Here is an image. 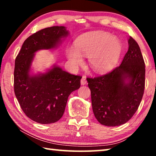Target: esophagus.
<instances>
[{
  "label": "esophagus",
  "mask_w": 156,
  "mask_h": 156,
  "mask_svg": "<svg viewBox=\"0 0 156 156\" xmlns=\"http://www.w3.org/2000/svg\"><path fill=\"white\" fill-rule=\"evenodd\" d=\"M87 84V80H86V76H83L82 79H81V84L82 85H84Z\"/></svg>",
  "instance_id": "34e87169"
}]
</instances>
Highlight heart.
I'll list each match as a JSON object with an SVG mask.
<instances>
[{"mask_svg": "<svg viewBox=\"0 0 156 156\" xmlns=\"http://www.w3.org/2000/svg\"><path fill=\"white\" fill-rule=\"evenodd\" d=\"M71 47L67 56L74 65L83 62L82 55L89 57V65L95 72H101L112 67L120 57L122 45L116 37L108 33H97L85 36Z\"/></svg>", "mask_w": 156, "mask_h": 156, "instance_id": "obj_1", "label": "heart"}]
</instances>
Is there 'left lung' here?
Masks as SVG:
<instances>
[{
  "instance_id": "8db88e82",
  "label": "left lung",
  "mask_w": 156,
  "mask_h": 156,
  "mask_svg": "<svg viewBox=\"0 0 156 156\" xmlns=\"http://www.w3.org/2000/svg\"><path fill=\"white\" fill-rule=\"evenodd\" d=\"M145 74L140 49L130 37L129 50L120 65L101 76L87 78L94 114L101 124L117 126L132 118L144 95Z\"/></svg>"
}]
</instances>
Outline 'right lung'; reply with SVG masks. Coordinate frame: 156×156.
Listing matches in <instances>:
<instances>
[{"mask_svg": "<svg viewBox=\"0 0 156 156\" xmlns=\"http://www.w3.org/2000/svg\"><path fill=\"white\" fill-rule=\"evenodd\" d=\"M64 26L46 27L23 42L15 61L14 91L23 112L35 122L48 124L59 121L65 112L68 97L80 87L82 76L55 66L44 74L30 75L35 52L50 50L68 35Z\"/></svg>", "mask_w": 156, "mask_h": 156, "instance_id": "add662e5", "label": "right lung"}]
</instances>
